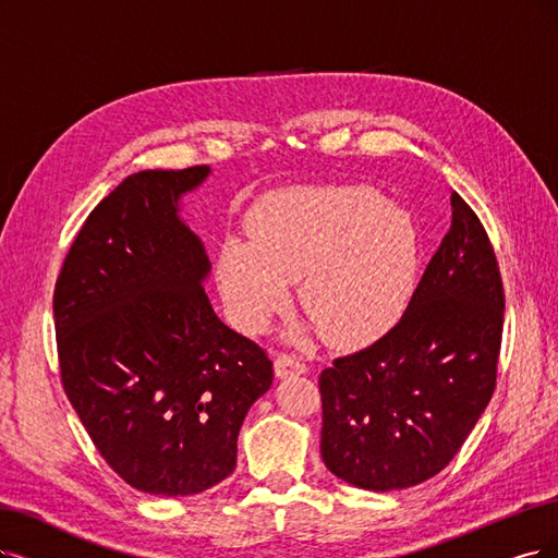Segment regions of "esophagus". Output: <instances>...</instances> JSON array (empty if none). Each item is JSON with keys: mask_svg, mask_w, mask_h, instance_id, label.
Wrapping results in <instances>:
<instances>
[{"mask_svg": "<svg viewBox=\"0 0 558 558\" xmlns=\"http://www.w3.org/2000/svg\"><path fill=\"white\" fill-rule=\"evenodd\" d=\"M274 369H276V377L278 379H284V377H292V375H305L307 367L305 363H301L296 356H290V354H280L274 363Z\"/></svg>", "mask_w": 558, "mask_h": 558, "instance_id": "obj_1", "label": "esophagus"}]
</instances>
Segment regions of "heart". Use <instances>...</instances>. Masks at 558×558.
Masks as SVG:
<instances>
[{
	"instance_id": "1",
	"label": "heart",
	"mask_w": 558,
	"mask_h": 558,
	"mask_svg": "<svg viewBox=\"0 0 558 558\" xmlns=\"http://www.w3.org/2000/svg\"><path fill=\"white\" fill-rule=\"evenodd\" d=\"M247 239H227L216 280L232 322L259 333L290 303L292 280L326 340L354 347L379 338L404 311L416 276L411 218L367 185H292L262 197Z\"/></svg>"
}]
</instances>
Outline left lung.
I'll return each instance as SVG.
<instances>
[{"label": "left lung", "mask_w": 558, "mask_h": 558, "mask_svg": "<svg viewBox=\"0 0 558 558\" xmlns=\"http://www.w3.org/2000/svg\"><path fill=\"white\" fill-rule=\"evenodd\" d=\"M450 206V230L400 322L319 377L322 460L361 489H407L437 476L497 384L504 333L497 257L456 191Z\"/></svg>", "instance_id": "obj_1"}]
</instances>
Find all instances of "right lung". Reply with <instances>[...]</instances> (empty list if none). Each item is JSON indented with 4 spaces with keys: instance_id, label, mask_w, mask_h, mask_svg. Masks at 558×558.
<instances>
[{
    "instance_id": "obj_1",
    "label": "right lung",
    "mask_w": 558,
    "mask_h": 558,
    "mask_svg": "<svg viewBox=\"0 0 558 558\" xmlns=\"http://www.w3.org/2000/svg\"><path fill=\"white\" fill-rule=\"evenodd\" d=\"M211 168L142 170L82 225L54 290L64 390L94 446L140 492L189 497L236 466L247 409L274 381L214 313L211 262L181 199Z\"/></svg>"
}]
</instances>
